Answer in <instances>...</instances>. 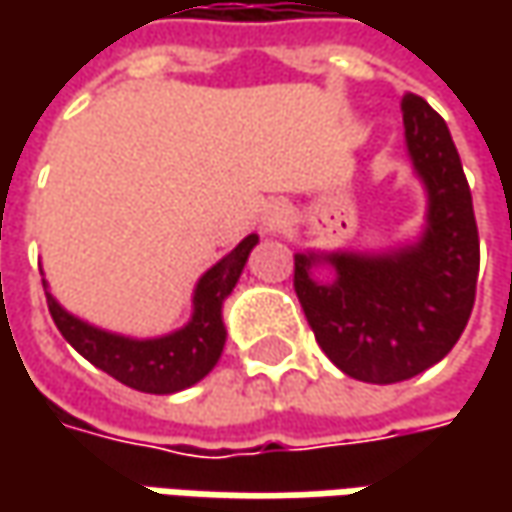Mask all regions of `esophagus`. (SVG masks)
<instances>
[{
    "label": "esophagus",
    "instance_id": "obj_1",
    "mask_svg": "<svg viewBox=\"0 0 512 512\" xmlns=\"http://www.w3.org/2000/svg\"><path fill=\"white\" fill-rule=\"evenodd\" d=\"M285 222H287L285 202H273V205L265 207V213H262V230H265V233H279Z\"/></svg>",
    "mask_w": 512,
    "mask_h": 512
}]
</instances>
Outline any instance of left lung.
Here are the masks:
<instances>
[{
	"mask_svg": "<svg viewBox=\"0 0 512 512\" xmlns=\"http://www.w3.org/2000/svg\"><path fill=\"white\" fill-rule=\"evenodd\" d=\"M404 148L424 190L419 236L379 250H302L293 287L316 342L350 379L396 384L442 362L470 319L479 230L444 119L404 93Z\"/></svg>",
	"mask_w": 512,
	"mask_h": 512,
	"instance_id": "8db88e82",
	"label": "left lung"
}]
</instances>
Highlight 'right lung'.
I'll return each mask as SVG.
<instances>
[{
	"label": "right lung",
	"instance_id": "obj_1",
	"mask_svg": "<svg viewBox=\"0 0 512 512\" xmlns=\"http://www.w3.org/2000/svg\"><path fill=\"white\" fill-rule=\"evenodd\" d=\"M256 245H259V236L250 233L216 265L207 267L193 287L190 319L162 336L136 339V336L90 325L59 305V299L50 293L48 279H42L48 310L70 347L82 353L90 364H96L99 370L113 376L116 382L128 384L142 393H156V396L179 393L185 387L202 382L222 359L227 342L225 316H222L225 299L233 293L250 259V250Z\"/></svg>",
	"mask_w": 512,
	"mask_h": 512
}]
</instances>
